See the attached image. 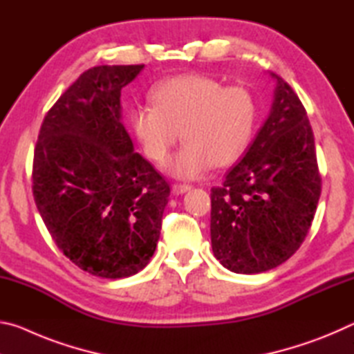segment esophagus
Returning <instances> with one entry per match:
<instances>
[{"mask_svg":"<svg viewBox=\"0 0 354 354\" xmlns=\"http://www.w3.org/2000/svg\"><path fill=\"white\" fill-rule=\"evenodd\" d=\"M190 189H192V185H189V184H173L171 185V190H173V194H175V195L185 194V192L190 190Z\"/></svg>","mask_w":354,"mask_h":354,"instance_id":"obj_1","label":"esophagus"}]
</instances>
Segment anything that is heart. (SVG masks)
I'll return each instance as SVG.
<instances>
[{"mask_svg": "<svg viewBox=\"0 0 354 354\" xmlns=\"http://www.w3.org/2000/svg\"><path fill=\"white\" fill-rule=\"evenodd\" d=\"M153 106H136L128 124L143 154L164 164L183 134L185 143L169 162L179 178H196L212 165L241 160L254 139L259 101L245 86H225L205 75H181L159 82Z\"/></svg>", "mask_w": 354, "mask_h": 354, "instance_id": "1", "label": "heart"}]
</instances>
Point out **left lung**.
<instances>
[{"mask_svg":"<svg viewBox=\"0 0 354 354\" xmlns=\"http://www.w3.org/2000/svg\"><path fill=\"white\" fill-rule=\"evenodd\" d=\"M272 112L241 162L211 189V242L221 266L261 273L304 242L322 194L306 109L283 77Z\"/></svg>","mask_w":354,"mask_h":354,"instance_id":"left-lung-1","label":"left lung"}]
</instances>
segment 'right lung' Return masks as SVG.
I'll return each instance as SVG.
<instances>
[{"instance_id":"1","label":"right lung","mask_w":354,"mask_h":354,"mask_svg":"<svg viewBox=\"0 0 354 354\" xmlns=\"http://www.w3.org/2000/svg\"><path fill=\"white\" fill-rule=\"evenodd\" d=\"M140 65H100L77 77L40 127L32 195L57 248L84 272L127 278L159 241L170 185L134 151L122 88Z\"/></svg>"}]
</instances>
